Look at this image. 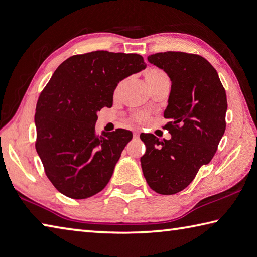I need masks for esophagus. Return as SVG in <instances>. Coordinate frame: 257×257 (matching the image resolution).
<instances>
[{"mask_svg":"<svg viewBox=\"0 0 257 257\" xmlns=\"http://www.w3.org/2000/svg\"><path fill=\"white\" fill-rule=\"evenodd\" d=\"M133 137H134V139H138V138L140 137L139 131H134V132H133Z\"/></svg>","mask_w":257,"mask_h":257,"instance_id":"1","label":"esophagus"}]
</instances>
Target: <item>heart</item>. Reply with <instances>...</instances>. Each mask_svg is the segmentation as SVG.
<instances>
[{
  "instance_id": "1",
  "label": "heart",
  "mask_w": 257,
  "mask_h": 257,
  "mask_svg": "<svg viewBox=\"0 0 257 257\" xmlns=\"http://www.w3.org/2000/svg\"><path fill=\"white\" fill-rule=\"evenodd\" d=\"M144 77H145V80H147V83L149 85L150 88H153L154 86H157L161 83H164V81H169V77L167 76L166 72L163 70L156 68V67H151V68H148L144 72ZM119 84L117 89L120 87ZM149 114L145 113V112H139V113H135L133 115V120L138 123H147L149 120Z\"/></svg>"
}]
</instances>
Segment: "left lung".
Masks as SVG:
<instances>
[{"label":"left lung","mask_w":257,"mask_h":257,"mask_svg":"<svg viewBox=\"0 0 257 257\" xmlns=\"http://www.w3.org/2000/svg\"><path fill=\"white\" fill-rule=\"evenodd\" d=\"M149 62L167 72L171 91L163 128L170 140L141 134L147 147L141 167L150 188L174 195L187 188L214 158L225 133L227 98L216 69L204 57L181 51L154 53Z\"/></svg>","instance_id":"obj_1"}]
</instances>
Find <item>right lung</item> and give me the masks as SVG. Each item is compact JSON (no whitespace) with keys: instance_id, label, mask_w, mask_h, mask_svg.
<instances>
[{"instance_id":"1","label":"right lung","mask_w":257,"mask_h":257,"mask_svg":"<svg viewBox=\"0 0 257 257\" xmlns=\"http://www.w3.org/2000/svg\"><path fill=\"white\" fill-rule=\"evenodd\" d=\"M147 65L137 53L93 51L72 56L39 96L36 150L58 191L86 199L107 185L132 132L96 134L97 112L112 107L116 86Z\"/></svg>"}]
</instances>
